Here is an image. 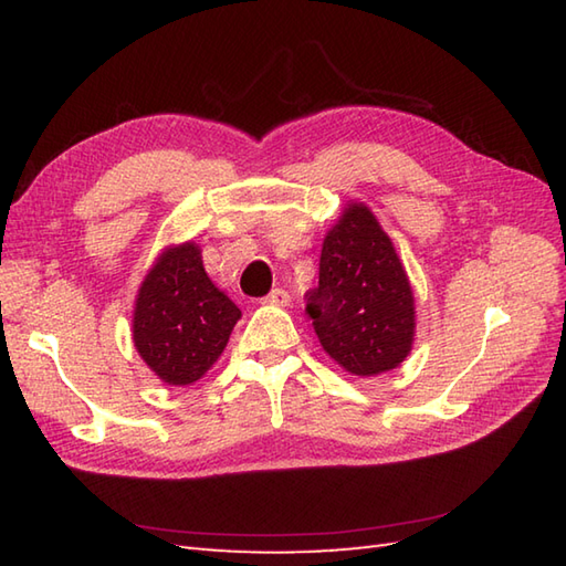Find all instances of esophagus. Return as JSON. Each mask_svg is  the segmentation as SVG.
Returning a JSON list of instances; mask_svg holds the SVG:
<instances>
[{"label": "esophagus", "instance_id": "esophagus-1", "mask_svg": "<svg viewBox=\"0 0 566 566\" xmlns=\"http://www.w3.org/2000/svg\"><path fill=\"white\" fill-rule=\"evenodd\" d=\"M290 302H292V296L284 290H272L268 296H264V304H270V306H290Z\"/></svg>", "mask_w": 566, "mask_h": 566}]
</instances>
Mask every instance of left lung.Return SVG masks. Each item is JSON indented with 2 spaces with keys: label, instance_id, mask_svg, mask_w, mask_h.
<instances>
[{
  "label": "left lung",
  "instance_id": "left-lung-1",
  "mask_svg": "<svg viewBox=\"0 0 566 566\" xmlns=\"http://www.w3.org/2000/svg\"><path fill=\"white\" fill-rule=\"evenodd\" d=\"M306 314L323 350L350 375H381L411 353V282L391 238L365 203H347L323 238L318 286L308 292Z\"/></svg>",
  "mask_w": 566,
  "mask_h": 566
}]
</instances>
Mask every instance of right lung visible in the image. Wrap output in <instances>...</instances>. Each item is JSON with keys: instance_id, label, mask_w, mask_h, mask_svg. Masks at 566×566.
I'll return each mask as SVG.
<instances>
[{"instance_id": "add662e5", "label": "right lung", "mask_w": 566, "mask_h": 566, "mask_svg": "<svg viewBox=\"0 0 566 566\" xmlns=\"http://www.w3.org/2000/svg\"><path fill=\"white\" fill-rule=\"evenodd\" d=\"M240 308L216 286L197 243L160 252L134 308V345L155 377L172 387L201 379L231 338Z\"/></svg>"}]
</instances>
